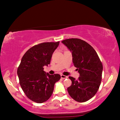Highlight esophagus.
<instances>
[{
  "instance_id": "34e87169",
  "label": "esophagus",
  "mask_w": 120,
  "mask_h": 120,
  "mask_svg": "<svg viewBox=\"0 0 120 120\" xmlns=\"http://www.w3.org/2000/svg\"><path fill=\"white\" fill-rule=\"evenodd\" d=\"M61 78H62V79H66V78H67L68 77L66 76H64V75H61Z\"/></svg>"
}]
</instances>
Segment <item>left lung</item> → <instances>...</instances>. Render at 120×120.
<instances>
[{
	"instance_id": "8db88e82",
	"label": "left lung",
	"mask_w": 120,
	"mask_h": 120,
	"mask_svg": "<svg viewBox=\"0 0 120 120\" xmlns=\"http://www.w3.org/2000/svg\"><path fill=\"white\" fill-rule=\"evenodd\" d=\"M72 53V62L80 77H69L71 85L69 94L78 102L92 98L98 91L101 80L103 65L97 53L90 44L79 38H69L61 42Z\"/></svg>"
}]
</instances>
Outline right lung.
Segmentation results:
<instances>
[{
    "label": "right lung",
    "instance_id": "add662e5",
    "mask_svg": "<svg viewBox=\"0 0 120 120\" xmlns=\"http://www.w3.org/2000/svg\"><path fill=\"white\" fill-rule=\"evenodd\" d=\"M59 44L44 42L33 46L24 54L17 69L19 84L28 98L42 103L51 96L55 83L60 80L59 74L50 75L43 70L48 66L53 52Z\"/></svg>",
    "mask_w": 120,
    "mask_h": 120
}]
</instances>
